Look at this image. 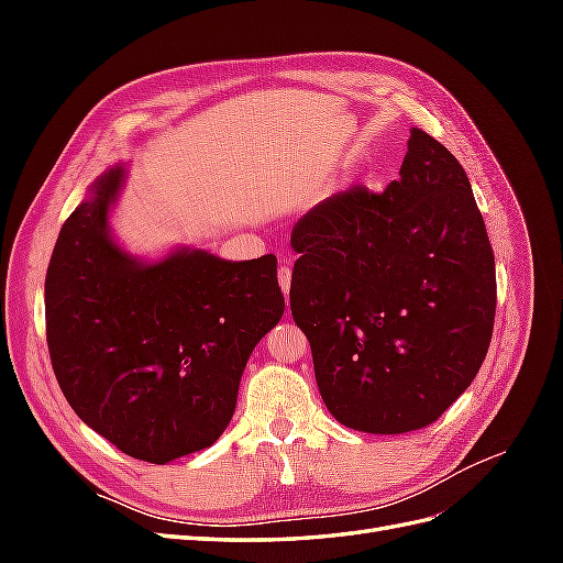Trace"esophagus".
I'll list each match as a JSON object with an SVG mask.
<instances>
[{
  "label": "esophagus",
  "mask_w": 563,
  "mask_h": 563,
  "mask_svg": "<svg viewBox=\"0 0 563 563\" xmlns=\"http://www.w3.org/2000/svg\"><path fill=\"white\" fill-rule=\"evenodd\" d=\"M277 279H279L282 291H284V296L288 300V291H291V261H286V258L282 261V265L277 269Z\"/></svg>",
  "instance_id": "1"
}]
</instances>
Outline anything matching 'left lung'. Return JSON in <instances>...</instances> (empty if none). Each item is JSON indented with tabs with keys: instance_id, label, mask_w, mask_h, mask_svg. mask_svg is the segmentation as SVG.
<instances>
[{
	"instance_id": "left-lung-1",
	"label": "left lung",
	"mask_w": 563,
	"mask_h": 563,
	"mask_svg": "<svg viewBox=\"0 0 563 563\" xmlns=\"http://www.w3.org/2000/svg\"><path fill=\"white\" fill-rule=\"evenodd\" d=\"M291 246V314L338 422L413 432L472 385L496 319V261L465 168L432 135L411 129L399 180L317 203Z\"/></svg>"
}]
</instances>
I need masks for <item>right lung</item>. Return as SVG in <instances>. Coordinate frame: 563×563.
Returning <instances> with one entry per match:
<instances>
[{"mask_svg": "<svg viewBox=\"0 0 563 563\" xmlns=\"http://www.w3.org/2000/svg\"><path fill=\"white\" fill-rule=\"evenodd\" d=\"M124 180V164L108 168L60 228L46 340L73 411L122 453L166 465L225 432L284 296L272 253L240 263L192 246L157 261L129 253L110 225Z\"/></svg>", "mask_w": 563, "mask_h": 563, "instance_id": "right-lung-1", "label": "right lung"}]
</instances>
